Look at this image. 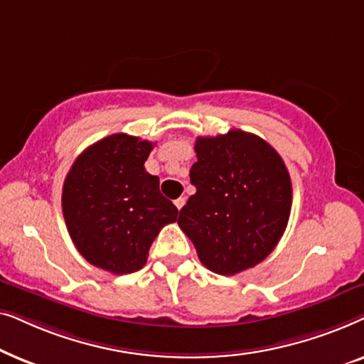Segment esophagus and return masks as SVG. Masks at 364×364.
Masks as SVG:
<instances>
[{
  "instance_id": "obj_1",
  "label": "esophagus",
  "mask_w": 364,
  "mask_h": 364,
  "mask_svg": "<svg viewBox=\"0 0 364 364\" xmlns=\"http://www.w3.org/2000/svg\"><path fill=\"white\" fill-rule=\"evenodd\" d=\"M173 203H176V207L178 208V210H181V208H182L183 205H186V197H181V198H177V200L173 202Z\"/></svg>"
}]
</instances>
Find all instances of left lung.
<instances>
[{
    "label": "left lung",
    "instance_id": "1",
    "mask_svg": "<svg viewBox=\"0 0 364 364\" xmlns=\"http://www.w3.org/2000/svg\"><path fill=\"white\" fill-rule=\"evenodd\" d=\"M196 152L191 182L197 192L177 223L208 270L235 275L280 242L291 210L290 173L270 144L240 129L197 137Z\"/></svg>",
    "mask_w": 364,
    "mask_h": 364
}]
</instances>
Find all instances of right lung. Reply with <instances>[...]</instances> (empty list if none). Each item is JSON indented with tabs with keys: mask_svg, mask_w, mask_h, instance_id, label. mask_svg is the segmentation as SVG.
Masks as SVG:
<instances>
[{
	"mask_svg": "<svg viewBox=\"0 0 364 364\" xmlns=\"http://www.w3.org/2000/svg\"><path fill=\"white\" fill-rule=\"evenodd\" d=\"M152 142L112 134L89 146L68 172L63 215L73 243L91 265L124 275L146 265L161 228L178 210L144 162Z\"/></svg>",
	"mask_w": 364,
	"mask_h": 364,
	"instance_id": "obj_1",
	"label": "right lung"
}]
</instances>
